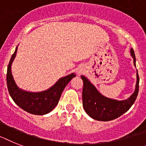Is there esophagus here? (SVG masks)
<instances>
[{"mask_svg":"<svg viewBox=\"0 0 146 146\" xmlns=\"http://www.w3.org/2000/svg\"><path fill=\"white\" fill-rule=\"evenodd\" d=\"M83 73L82 70H79L78 71V73H79V74H80V73Z\"/></svg>","mask_w":146,"mask_h":146,"instance_id":"obj_1","label":"esophagus"}]
</instances>
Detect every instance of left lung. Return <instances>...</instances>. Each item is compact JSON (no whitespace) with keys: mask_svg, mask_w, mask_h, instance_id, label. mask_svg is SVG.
Segmentation results:
<instances>
[{"mask_svg":"<svg viewBox=\"0 0 146 146\" xmlns=\"http://www.w3.org/2000/svg\"><path fill=\"white\" fill-rule=\"evenodd\" d=\"M131 56L133 59V65L136 67V57L132 48L131 49ZM81 78L84 84L82 90L83 108L91 118L98 121H111L122 116L134 103L139 92V79L137 70L134 92L127 100L120 101L103 96L86 77L82 76Z\"/></svg>","mask_w":146,"mask_h":146,"instance_id":"left-lung-1","label":"left lung"}]
</instances>
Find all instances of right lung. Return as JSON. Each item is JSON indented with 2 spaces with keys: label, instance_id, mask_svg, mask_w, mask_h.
Segmentation results:
<instances>
[{
  "label": "right lung",
  "instance_id": "obj_1",
  "mask_svg": "<svg viewBox=\"0 0 146 146\" xmlns=\"http://www.w3.org/2000/svg\"><path fill=\"white\" fill-rule=\"evenodd\" d=\"M16 46L7 67V83L9 93L15 103L27 112L35 115H44L52 111L58 104L62 91L71 79L76 77L75 73L60 78L51 88L41 92H29L22 90L16 84L12 74V64L16 56Z\"/></svg>",
  "mask_w": 146,
  "mask_h": 146
}]
</instances>
